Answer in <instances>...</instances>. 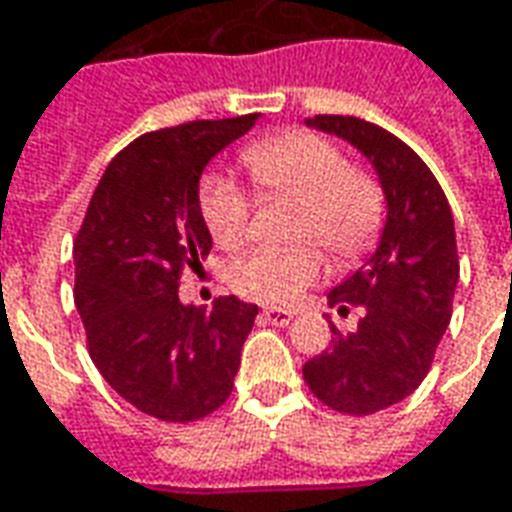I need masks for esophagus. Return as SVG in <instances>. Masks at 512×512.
<instances>
[{
    "label": "esophagus",
    "mask_w": 512,
    "mask_h": 512,
    "mask_svg": "<svg viewBox=\"0 0 512 512\" xmlns=\"http://www.w3.org/2000/svg\"><path fill=\"white\" fill-rule=\"evenodd\" d=\"M293 315H296L293 310H279V307H268V310H263V315H260V318H263L266 323H271V326H288V323L293 321Z\"/></svg>",
    "instance_id": "1"
}]
</instances>
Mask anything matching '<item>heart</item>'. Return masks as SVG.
<instances>
[{"mask_svg":"<svg viewBox=\"0 0 512 512\" xmlns=\"http://www.w3.org/2000/svg\"><path fill=\"white\" fill-rule=\"evenodd\" d=\"M249 178L263 194L299 200L293 219L296 238H315L337 263H356L376 246L384 227V191L365 169L351 167L345 150L312 131L268 136L241 153ZM200 216L222 249H238L249 238L252 202L224 175L200 183ZM323 271V252L314 241L255 249L241 257L227 282L244 299L290 304Z\"/></svg>","mask_w":512,"mask_h":512,"instance_id":"1","label":"heart"}]
</instances>
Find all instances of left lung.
Segmentation results:
<instances>
[{
    "mask_svg": "<svg viewBox=\"0 0 512 512\" xmlns=\"http://www.w3.org/2000/svg\"><path fill=\"white\" fill-rule=\"evenodd\" d=\"M307 123L359 147L378 169L389 205L376 255L329 293L343 315L362 310L359 326L340 332L332 323V345L301 367L323 406L367 417L422 384L450 326L458 285L452 211L428 164L386 128L343 115Z\"/></svg>",
    "mask_w": 512,
    "mask_h": 512,
    "instance_id": "1",
    "label": "left lung"
}]
</instances>
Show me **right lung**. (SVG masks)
Wrapping results in <instances>:
<instances>
[{"label": "right lung", "instance_id": "right-lung-1", "mask_svg": "<svg viewBox=\"0 0 512 512\" xmlns=\"http://www.w3.org/2000/svg\"><path fill=\"white\" fill-rule=\"evenodd\" d=\"M257 115L136 136L93 191L73 241V299L87 351L117 395L161 422H197L233 392L257 307L219 296L183 307L180 277L213 249L197 189L205 164Z\"/></svg>", "mask_w": 512, "mask_h": 512}]
</instances>
